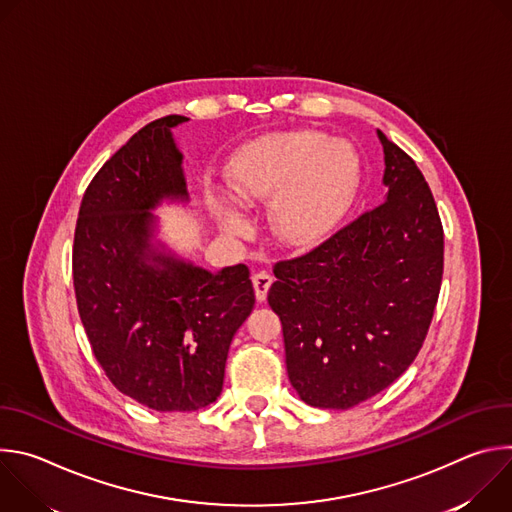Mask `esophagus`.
<instances>
[{"mask_svg": "<svg viewBox=\"0 0 512 512\" xmlns=\"http://www.w3.org/2000/svg\"><path fill=\"white\" fill-rule=\"evenodd\" d=\"M271 283H273V277H271L269 273H265V271L253 275V287H255V298H257V302H265L267 291H269Z\"/></svg>", "mask_w": 512, "mask_h": 512, "instance_id": "obj_1", "label": "esophagus"}]
</instances>
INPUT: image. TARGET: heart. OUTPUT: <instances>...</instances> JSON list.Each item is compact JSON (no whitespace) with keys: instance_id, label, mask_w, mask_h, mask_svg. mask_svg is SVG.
<instances>
[{"instance_id":"1","label":"heart","mask_w":512,"mask_h":512,"mask_svg":"<svg viewBox=\"0 0 512 512\" xmlns=\"http://www.w3.org/2000/svg\"><path fill=\"white\" fill-rule=\"evenodd\" d=\"M227 176L239 198H271L269 221L279 241L312 247L324 241L350 210L362 164L348 139L296 129L267 133L241 145ZM208 202L225 231L243 227V216L227 200L210 196Z\"/></svg>"}]
</instances>
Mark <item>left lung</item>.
Instances as JSON below:
<instances>
[{"label":"left lung","instance_id":"8db88e82","mask_svg":"<svg viewBox=\"0 0 512 512\" xmlns=\"http://www.w3.org/2000/svg\"><path fill=\"white\" fill-rule=\"evenodd\" d=\"M383 204L314 251L279 261L267 302L300 399L350 409L387 389L415 360L444 273V229L415 162L377 131Z\"/></svg>","mask_w":512,"mask_h":512}]
</instances>
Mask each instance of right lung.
<instances>
[{"label":"right lung","mask_w":512,"mask_h":512,"mask_svg":"<svg viewBox=\"0 0 512 512\" xmlns=\"http://www.w3.org/2000/svg\"><path fill=\"white\" fill-rule=\"evenodd\" d=\"M168 115L91 180L72 247L81 322L109 381L154 411H196L223 391L235 332L255 306L247 265L210 273L156 239L164 200L188 202Z\"/></svg>","instance_id":"add662e5"}]
</instances>
